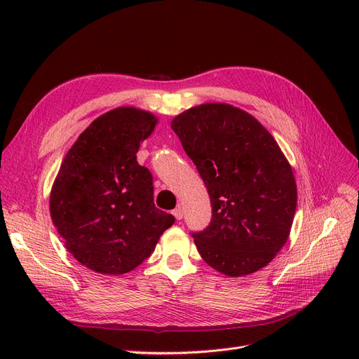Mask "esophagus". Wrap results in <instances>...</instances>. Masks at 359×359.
<instances>
[{"instance_id": "1", "label": "esophagus", "mask_w": 359, "mask_h": 359, "mask_svg": "<svg viewBox=\"0 0 359 359\" xmlns=\"http://www.w3.org/2000/svg\"><path fill=\"white\" fill-rule=\"evenodd\" d=\"M173 215H175V219L177 220H181L182 219V210L181 208H177V210H173Z\"/></svg>"}]
</instances>
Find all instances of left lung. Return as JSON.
Wrapping results in <instances>:
<instances>
[{
	"label": "left lung",
	"instance_id": "left-lung-1",
	"mask_svg": "<svg viewBox=\"0 0 359 359\" xmlns=\"http://www.w3.org/2000/svg\"><path fill=\"white\" fill-rule=\"evenodd\" d=\"M170 127L210 194L211 222L191 233L202 259L229 277L256 273L287 241L297 210V182L276 139L224 103L191 107Z\"/></svg>",
	"mask_w": 359,
	"mask_h": 359
}]
</instances>
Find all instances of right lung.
Here are the masks:
<instances>
[{"instance_id": "obj_1", "label": "right lung", "mask_w": 359, "mask_h": 359, "mask_svg": "<svg viewBox=\"0 0 359 359\" xmlns=\"http://www.w3.org/2000/svg\"><path fill=\"white\" fill-rule=\"evenodd\" d=\"M157 118L116 107L85 128L64 157L50 217L66 248L100 274H124L154 252L175 217L154 205L153 175L136 153Z\"/></svg>"}]
</instances>
